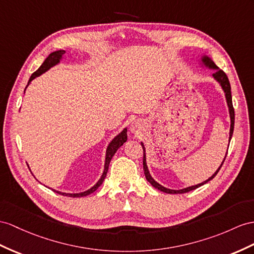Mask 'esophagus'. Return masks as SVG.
I'll return each mask as SVG.
<instances>
[{
    "label": "esophagus",
    "mask_w": 254,
    "mask_h": 254,
    "mask_svg": "<svg viewBox=\"0 0 254 254\" xmlns=\"http://www.w3.org/2000/svg\"><path fill=\"white\" fill-rule=\"evenodd\" d=\"M144 127V123H142L141 120L137 119V120H134L131 125V131L132 132H139L140 129H142Z\"/></svg>",
    "instance_id": "1"
}]
</instances>
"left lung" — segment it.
<instances>
[{"instance_id": "obj_1", "label": "left lung", "mask_w": 254, "mask_h": 254, "mask_svg": "<svg viewBox=\"0 0 254 254\" xmlns=\"http://www.w3.org/2000/svg\"><path fill=\"white\" fill-rule=\"evenodd\" d=\"M203 62H204L205 65H207L208 67H210V68H213V69H214L212 76L214 77V79H217V80L220 82L221 87H222V89L224 90V92H225V97H226L227 106H229V109H230V117H231V129H230V141H231L232 135H233V131H234V122H235V112H234V107H233L232 93H231V84H230V81H229V78H227V76H226V74L224 73V71H223L222 69H219V67L217 66V65L214 64L208 57H205V58H204ZM141 146H142V150H144V158H142V165H144V171H145L146 179L155 188V189H158V190H160V191H162V192L168 193V194H178V193L181 194V193L190 192V191H192V190L197 189V188H199L200 186L205 185L206 183H208V181H210V180H211L212 178H214V176H216V175L218 174V172L220 171V168L222 167V165H223V163H224V161H225L226 155H227V152H226L225 158H224V160H223V162H222V164H221V166L218 168V171H217L216 173H214L209 179H207L206 181H204V183L198 184V185H196V186H192V187H189V188H186V189H183V190H170V189H166V188H164V187H162L161 185H159V184L157 183V181H154L153 178L150 176V174H149V171H148L147 164H146L145 147H144V144H142V142H141Z\"/></svg>"}]
</instances>
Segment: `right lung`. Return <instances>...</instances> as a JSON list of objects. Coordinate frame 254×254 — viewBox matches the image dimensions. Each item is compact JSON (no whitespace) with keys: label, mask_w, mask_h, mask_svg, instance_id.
Segmentation results:
<instances>
[{"label":"right lung","mask_w":254,"mask_h":254,"mask_svg":"<svg viewBox=\"0 0 254 254\" xmlns=\"http://www.w3.org/2000/svg\"><path fill=\"white\" fill-rule=\"evenodd\" d=\"M64 54H65V51H64V50L55 51V53L50 54V55L46 58V60H45V61H44V63L41 65L40 68H38L36 71H34V73L31 75L28 84H29L32 80H33L34 78H36L37 76L42 75L43 73H45V71L48 70L51 66H54V65H56L57 63H59V62H60V60H61L62 56H63ZM127 128L123 129V131H122L119 135H117L116 137L112 140V142H110V144H109V146H108V148H107V151H106L105 168H104V173H103V175H102L101 179H100L99 181H97L95 186H93L92 188H91V189H89V190H88V191H86V192H82V193H76V194L62 193V192L55 191V190H54V191H55V192H57V193L61 194V195H65V196H69V197H82V196H87V195H89V194H91V193H93V192L97 189V188H99V187L103 184L104 179H105L106 175H107V171H108L109 163H110V161H112V159H113V157H114V154H115V153H116V151L118 150V149H119V148H120V147H121V146H122L123 144H125V142L127 141Z\"/></svg>","instance_id":"obj_1"}]
</instances>
